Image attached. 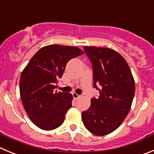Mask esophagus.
Masks as SVG:
<instances>
[{
	"label": "esophagus",
	"mask_w": 154,
	"mask_h": 154,
	"mask_svg": "<svg viewBox=\"0 0 154 154\" xmlns=\"http://www.w3.org/2000/svg\"><path fill=\"white\" fill-rule=\"evenodd\" d=\"M73 94V97H74V100H77V99H78V98L80 97V95H78V94H76V93H73V94Z\"/></svg>",
	"instance_id": "esophagus-1"
}]
</instances>
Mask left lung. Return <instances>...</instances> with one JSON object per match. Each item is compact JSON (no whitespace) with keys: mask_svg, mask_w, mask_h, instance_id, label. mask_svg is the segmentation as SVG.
<instances>
[{"mask_svg":"<svg viewBox=\"0 0 154 154\" xmlns=\"http://www.w3.org/2000/svg\"><path fill=\"white\" fill-rule=\"evenodd\" d=\"M84 49L92 63L94 87L100 96L92 98L89 109L82 112L83 123L94 135H107L120 127L131 110L134 79L125 59L114 50L88 46Z\"/></svg>","mask_w":154,"mask_h":154,"instance_id":"1","label":"left lung"}]
</instances>
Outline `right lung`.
<instances>
[{
    "mask_svg": "<svg viewBox=\"0 0 154 154\" xmlns=\"http://www.w3.org/2000/svg\"><path fill=\"white\" fill-rule=\"evenodd\" d=\"M84 51L77 47L51 44L41 48L23 69L20 94L23 108L31 121L44 131L60 127L72 106L70 93L57 92L59 78L67 62Z\"/></svg>",
    "mask_w": 154,
    "mask_h": 154,
    "instance_id": "add662e5",
    "label": "right lung"
}]
</instances>
